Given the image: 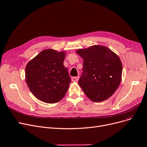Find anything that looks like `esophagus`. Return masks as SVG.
<instances>
[{
	"instance_id": "obj_1",
	"label": "esophagus",
	"mask_w": 147,
	"mask_h": 147,
	"mask_svg": "<svg viewBox=\"0 0 147 147\" xmlns=\"http://www.w3.org/2000/svg\"><path fill=\"white\" fill-rule=\"evenodd\" d=\"M79 79H80V76H79L72 77V78H71L72 81H73V82H77L79 80Z\"/></svg>"
}]
</instances>
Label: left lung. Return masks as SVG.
Masks as SVG:
<instances>
[{
  "label": "left lung",
  "instance_id": "obj_1",
  "mask_svg": "<svg viewBox=\"0 0 147 147\" xmlns=\"http://www.w3.org/2000/svg\"><path fill=\"white\" fill-rule=\"evenodd\" d=\"M76 52L84 60L78 84L86 96L94 102L108 99L122 80V64L118 55L102 45L80 49Z\"/></svg>",
  "mask_w": 147,
  "mask_h": 147
}]
</instances>
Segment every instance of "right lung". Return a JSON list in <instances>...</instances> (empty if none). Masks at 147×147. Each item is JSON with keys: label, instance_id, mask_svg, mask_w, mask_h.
Returning <instances> with one entry per match:
<instances>
[{"label": "right lung", "instance_id": "1", "mask_svg": "<svg viewBox=\"0 0 147 147\" xmlns=\"http://www.w3.org/2000/svg\"><path fill=\"white\" fill-rule=\"evenodd\" d=\"M66 51L43 50L31 59L25 67V82L32 94L46 103L62 100L71 82L63 65Z\"/></svg>", "mask_w": 147, "mask_h": 147}]
</instances>
